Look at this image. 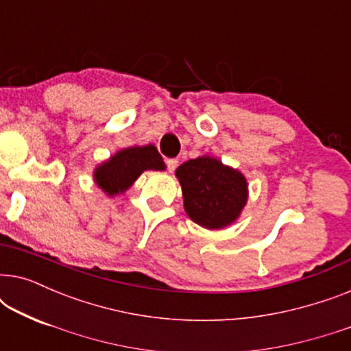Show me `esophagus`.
<instances>
[{
  "mask_svg": "<svg viewBox=\"0 0 351 351\" xmlns=\"http://www.w3.org/2000/svg\"><path fill=\"white\" fill-rule=\"evenodd\" d=\"M177 165H179V161L174 160V158H172V160H167V161H166L167 171H169V172H174V171H176V167H177Z\"/></svg>",
  "mask_w": 351,
  "mask_h": 351,
  "instance_id": "esophagus-1",
  "label": "esophagus"
}]
</instances>
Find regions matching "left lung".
<instances>
[{"label":"left lung","instance_id":"8db88e82","mask_svg":"<svg viewBox=\"0 0 351 351\" xmlns=\"http://www.w3.org/2000/svg\"><path fill=\"white\" fill-rule=\"evenodd\" d=\"M184 195V208L195 223L220 230L237 222L247 203V180L213 156H198L176 171Z\"/></svg>","mask_w":351,"mask_h":351}]
</instances>
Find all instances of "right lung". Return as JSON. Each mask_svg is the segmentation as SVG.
<instances>
[{
	"mask_svg": "<svg viewBox=\"0 0 351 351\" xmlns=\"http://www.w3.org/2000/svg\"><path fill=\"white\" fill-rule=\"evenodd\" d=\"M165 169L166 165L155 145L128 147L95 167L94 182L105 195L114 196L132 186L142 172Z\"/></svg>",
	"mask_w": 351,
	"mask_h": 351,
	"instance_id": "1",
	"label": "right lung"
}]
</instances>
